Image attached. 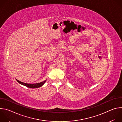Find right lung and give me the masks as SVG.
Here are the masks:
<instances>
[{
  "instance_id": "add662e5",
  "label": "right lung",
  "mask_w": 122,
  "mask_h": 122,
  "mask_svg": "<svg viewBox=\"0 0 122 122\" xmlns=\"http://www.w3.org/2000/svg\"><path fill=\"white\" fill-rule=\"evenodd\" d=\"M17 81H18L19 83L25 85L28 88H39L40 87H41L42 85H43L44 84V83L46 82V81H42L40 83H34V84H30V83H24L23 82H21L19 81H18V80H17Z\"/></svg>"
}]
</instances>
